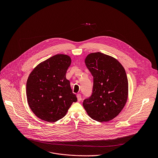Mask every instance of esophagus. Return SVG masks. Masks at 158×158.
<instances>
[{
    "mask_svg": "<svg viewBox=\"0 0 158 158\" xmlns=\"http://www.w3.org/2000/svg\"><path fill=\"white\" fill-rule=\"evenodd\" d=\"M77 100H78V102H80L81 100V94H78L77 95Z\"/></svg>",
    "mask_w": 158,
    "mask_h": 158,
    "instance_id": "esophagus-1",
    "label": "esophagus"
}]
</instances>
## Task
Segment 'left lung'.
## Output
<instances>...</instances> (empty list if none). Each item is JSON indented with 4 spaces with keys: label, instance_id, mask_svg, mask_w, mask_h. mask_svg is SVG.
I'll list each match as a JSON object with an SVG mask.
<instances>
[{
    "label": "left lung",
    "instance_id": "8db88e82",
    "mask_svg": "<svg viewBox=\"0 0 158 158\" xmlns=\"http://www.w3.org/2000/svg\"><path fill=\"white\" fill-rule=\"evenodd\" d=\"M85 61L94 81L92 94L83 101V107L92 119L110 121L121 112L127 101L125 70L116 59L100 52L89 54Z\"/></svg>",
    "mask_w": 158,
    "mask_h": 158
}]
</instances>
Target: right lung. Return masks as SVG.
<instances>
[{
	"label": "right lung",
	"mask_w": 158,
	"mask_h": 158,
	"mask_svg": "<svg viewBox=\"0 0 158 158\" xmlns=\"http://www.w3.org/2000/svg\"><path fill=\"white\" fill-rule=\"evenodd\" d=\"M70 64V56L58 54L39 64L30 74L26 85L27 102L38 118L55 122L64 117L72 103L77 101L66 78Z\"/></svg>",
	"instance_id": "right-lung-1"
}]
</instances>
